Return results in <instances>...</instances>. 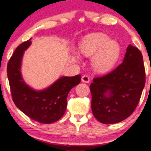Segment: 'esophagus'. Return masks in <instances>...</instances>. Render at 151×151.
Instances as JSON below:
<instances>
[{"label": "esophagus", "mask_w": 151, "mask_h": 151, "mask_svg": "<svg viewBox=\"0 0 151 151\" xmlns=\"http://www.w3.org/2000/svg\"><path fill=\"white\" fill-rule=\"evenodd\" d=\"M82 82H83V83H89L90 82L89 77L87 75H83V77H82Z\"/></svg>", "instance_id": "esophagus-1"}]
</instances>
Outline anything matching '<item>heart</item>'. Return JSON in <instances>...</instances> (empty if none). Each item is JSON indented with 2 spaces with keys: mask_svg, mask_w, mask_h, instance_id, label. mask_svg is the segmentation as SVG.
Masks as SVG:
<instances>
[{
  "mask_svg": "<svg viewBox=\"0 0 151 151\" xmlns=\"http://www.w3.org/2000/svg\"><path fill=\"white\" fill-rule=\"evenodd\" d=\"M80 52L91 57V65L96 71L106 72L116 63L120 55V46L117 42L110 40L107 35L95 33L87 35L80 45Z\"/></svg>",
  "mask_w": 151,
  "mask_h": 151,
  "instance_id": "b5f03b06",
  "label": "heart"
}]
</instances>
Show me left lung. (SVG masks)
<instances>
[{"label":"left lung","mask_w":151,"mask_h":151,"mask_svg":"<svg viewBox=\"0 0 151 151\" xmlns=\"http://www.w3.org/2000/svg\"><path fill=\"white\" fill-rule=\"evenodd\" d=\"M145 84L141 52L129 45L122 63L109 74L94 78L90 85L94 117L104 124L126 119L136 109Z\"/></svg>","instance_id":"left-lung-1"}]
</instances>
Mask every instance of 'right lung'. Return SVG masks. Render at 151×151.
I'll return each mask as SVG.
<instances>
[{"label": "right lung", "mask_w": 151, "mask_h": 151, "mask_svg": "<svg viewBox=\"0 0 151 151\" xmlns=\"http://www.w3.org/2000/svg\"><path fill=\"white\" fill-rule=\"evenodd\" d=\"M30 40L17 47L7 65V76L15 105L33 121L48 124L58 121L64 115L68 93L80 83L81 76L62 77L41 91L30 88L25 83L21 74L22 56L31 45Z\"/></svg>", "instance_id": "obj_1"}]
</instances>
